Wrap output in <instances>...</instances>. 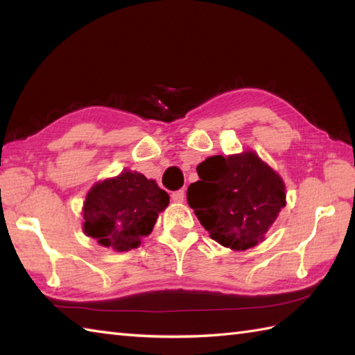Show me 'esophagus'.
Listing matches in <instances>:
<instances>
[{
	"instance_id": "1",
	"label": "esophagus",
	"mask_w": 355,
	"mask_h": 355,
	"mask_svg": "<svg viewBox=\"0 0 355 355\" xmlns=\"http://www.w3.org/2000/svg\"><path fill=\"white\" fill-rule=\"evenodd\" d=\"M171 198H172V201H175V202H183V201H184V191H175V192H172Z\"/></svg>"
}]
</instances>
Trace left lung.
<instances>
[{"mask_svg": "<svg viewBox=\"0 0 355 355\" xmlns=\"http://www.w3.org/2000/svg\"><path fill=\"white\" fill-rule=\"evenodd\" d=\"M197 172L200 180L187 187V205L210 238L232 250L262 243L285 207L282 178L252 150L209 157Z\"/></svg>", "mask_w": 355, "mask_h": 355, "instance_id": "left-lung-1", "label": "left lung"}]
</instances>
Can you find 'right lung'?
Returning <instances> with one entry per match:
<instances>
[{
	"mask_svg": "<svg viewBox=\"0 0 355 355\" xmlns=\"http://www.w3.org/2000/svg\"><path fill=\"white\" fill-rule=\"evenodd\" d=\"M169 195L139 172L123 171L92 187L84 202V232L103 247L126 252L154 229Z\"/></svg>",
	"mask_w": 355,
	"mask_h": 355,
	"instance_id": "1",
	"label": "right lung"
}]
</instances>
